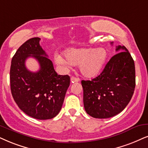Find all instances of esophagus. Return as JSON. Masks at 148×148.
<instances>
[{
	"instance_id": "34e87169",
	"label": "esophagus",
	"mask_w": 148,
	"mask_h": 148,
	"mask_svg": "<svg viewBox=\"0 0 148 148\" xmlns=\"http://www.w3.org/2000/svg\"><path fill=\"white\" fill-rule=\"evenodd\" d=\"M71 82L72 83H76V82H78L80 80V79L78 78H76V77H74V76H72V78H71Z\"/></svg>"
}]
</instances>
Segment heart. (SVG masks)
I'll use <instances>...</instances> for the list:
<instances>
[{
	"instance_id": "b5f03b06",
	"label": "heart",
	"mask_w": 148,
	"mask_h": 148,
	"mask_svg": "<svg viewBox=\"0 0 148 148\" xmlns=\"http://www.w3.org/2000/svg\"><path fill=\"white\" fill-rule=\"evenodd\" d=\"M65 61L61 57L56 61L61 64L79 65V70L85 78L96 77L103 68L108 58V52L103 48H73L63 53Z\"/></svg>"
}]
</instances>
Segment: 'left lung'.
<instances>
[{
	"label": "left lung",
	"mask_w": 148,
	"mask_h": 148,
	"mask_svg": "<svg viewBox=\"0 0 148 148\" xmlns=\"http://www.w3.org/2000/svg\"><path fill=\"white\" fill-rule=\"evenodd\" d=\"M116 51L118 53L111 57L100 75L91 80L81 81L85 110L94 118L117 115L128 105L134 93L133 59L124 46H117Z\"/></svg>",
	"instance_id": "8db88e82"
}]
</instances>
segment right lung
<instances>
[{"mask_svg":"<svg viewBox=\"0 0 148 148\" xmlns=\"http://www.w3.org/2000/svg\"><path fill=\"white\" fill-rule=\"evenodd\" d=\"M41 39L33 37L24 42L12 58L10 85L14 101L30 117L49 119L58 115L70 86L68 75H58L53 64L40 45ZM30 56L38 61L40 70L29 71L25 65Z\"/></svg>","mask_w":148,"mask_h":148,"instance_id":"1","label":"right lung"}]
</instances>
